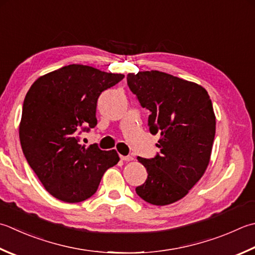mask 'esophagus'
<instances>
[{
  "label": "esophagus",
  "instance_id": "obj_1",
  "mask_svg": "<svg viewBox=\"0 0 255 255\" xmlns=\"http://www.w3.org/2000/svg\"><path fill=\"white\" fill-rule=\"evenodd\" d=\"M121 159L124 161H131L133 160V158L131 156H121Z\"/></svg>",
  "mask_w": 255,
  "mask_h": 255
}]
</instances>
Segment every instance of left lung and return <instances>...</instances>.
Masks as SVG:
<instances>
[{
	"label": "left lung",
	"mask_w": 255,
	"mask_h": 255,
	"mask_svg": "<svg viewBox=\"0 0 255 255\" xmlns=\"http://www.w3.org/2000/svg\"><path fill=\"white\" fill-rule=\"evenodd\" d=\"M127 84L150 112L149 130L160 134L157 156L137 158L148 177L136 192L154 206L171 204L187 196L210 161L216 134L210 96L200 85L159 71L128 74Z\"/></svg>",
	"instance_id": "left-lung-1"
}]
</instances>
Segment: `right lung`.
Returning a JSON list of instances; mask_svg holds the SVG:
<instances>
[{
    "mask_svg": "<svg viewBox=\"0 0 255 255\" xmlns=\"http://www.w3.org/2000/svg\"><path fill=\"white\" fill-rule=\"evenodd\" d=\"M124 77L72 64L37 78L25 96L22 150L44 188L58 200L76 203L91 198L105 171L119 161L116 150L79 144L78 134L96 126L99 95Z\"/></svg>",
    "mask_w": 255,
    "mask_h": 255,
    "instance_id": "add662e5",
    "label": "right lung"
}]
</instances>
